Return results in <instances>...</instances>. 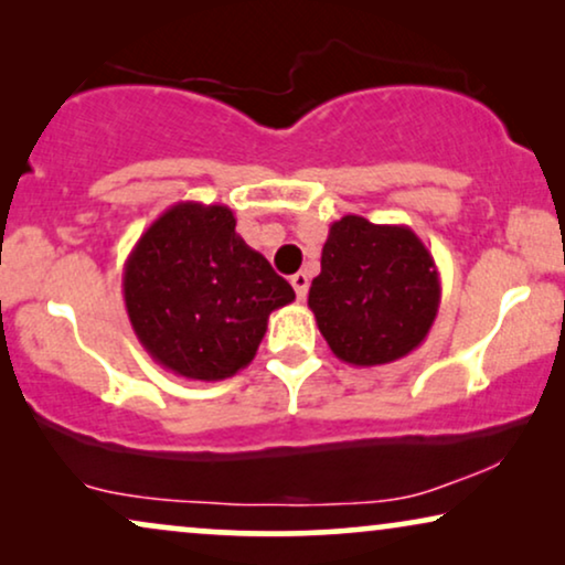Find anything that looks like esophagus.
Wrapping results in <instances>:
<instances>
[{
	"label": "esophagus",
	"mask_w": 565,
	"mask_h": 565,
	"mask_svg": "<svg viewBox=\"0 0 565 565\" xmlns=\"http://www.w3.org/2000/svg\"><path fill=\"white\" fill-rule=\"evenodd\" d=\"M290 285H292V290H296L298 300H306V296H308V275L306 273L292 275L290 277Z\"/></svg>",
	"instance_id": "obj_1"
}]
</instances>
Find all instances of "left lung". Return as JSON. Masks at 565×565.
<instances>
[{
  "label": "left lung",
  "mask_w": 565,
  "mask_h": 565,
  "mask_svg": "<svg viewBox=\"0 0 565 565\" xmlns=\"http://www.w3.org/2000/svg\"><path fill=\"white\" fill-rule=\"evenodd\" d=\"M439 273L408 226L344 215L329 228L308 308L347 365H388L427 339L439 308Z\"/></svg>",
  "instance_id": "8db88e82"
}]
</instances>
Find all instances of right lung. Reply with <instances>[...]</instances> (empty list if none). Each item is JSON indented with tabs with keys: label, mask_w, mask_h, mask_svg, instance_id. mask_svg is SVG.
Listing matches in <instances>:
<instances>
[{
	"label": "right lung",
	"mask_w": 565,
	"mask_h": 565,
	"mask_svg": "<svg viewBox=\"0 0 565 565\" xmlns=\"http://www.w3.org/2000/svg\"><path fill=\"white\" fill-rule=\"evenodd\" d=\"M122 298L153 362L211 383L249 365L269 313L296 292L236 234L231 207L188 200L167 207L136 242Z\"/></svg>",
	"instance_id": "obj_1"
}]
</instances>
